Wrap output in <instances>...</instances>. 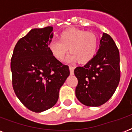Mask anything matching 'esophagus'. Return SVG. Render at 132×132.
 Wrapping results in <instances>:
<instances>
[{"label":"esophagus","instance_id":"esophagus-1","mask_svg":"<svg viewBox=\"0 0 132 132\" xmlns=\"http://www.w3.org/2000/svg\"><path fill=\"white\" fill-rule=\"evenodd\" d=\"M69 69H70V74L71 75L74 74V69H75L74 67H72V66H70V67H69Z\"/></svg>","mask_w":132,"mask_h":132}]
</instances>
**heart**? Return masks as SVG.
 <instances>
[{
    "instance_id": "obj_1",
    "label": "heart",
    "mask_w": 132,
    "mask_h": 132,
    "mask_svg": "<svg viewBox=\"0 0 132 132\" xmlns=\"http://www.w3.org/2000/svg\"><path fill=\"white\" fill-rule=\"evenodd\" d=\"M60 40H51L48 48L57 60H62L69 48L71 53L66 57L68 62L77 60L80 64H86L96 54L98 39L94 34L84 30L70 28L63 31Z\"/></svg>"
}]
</instances>
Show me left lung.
I'll return each mask as SVG.
<instances>
[{
  "mask_svg": "<svg viewBox=\"0 0 132 132\" xmlns=\"http://www.w3.org/2000/svg\"><path fill=\"white\" fill-rule=\"evenodd\" d=\"M118 48L110 35L103 33L98 51L90 62L74 70L78 79L75 89L77 99L82 104L98 107L112 97L121 77Z\"/></svg>",
  "mask_w": 132,
  "mask_h": 132,
  "instance_id": "8db88e82",
  "label": "left lung"
}]
</instances>
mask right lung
<instances>
[{
    "label": "right lung",
    "mask_w": 132,
    "mask_h": 132,
    "mask_svg": "<svg viewBox=\"0 0 132 132\" xmlns=\"http://www.w3.org/2000/svg\"><path fill=\"white\" fill-rule=\"evenodd\" d=\"M53 27L33 29L18 41L11 60L12 85L21 103L34 112L53 106L60 88L70 75L50 52L48 44L53 37Z\"/></svg>",
    "instance_id": "obj_1"
}]
</instances>
